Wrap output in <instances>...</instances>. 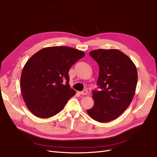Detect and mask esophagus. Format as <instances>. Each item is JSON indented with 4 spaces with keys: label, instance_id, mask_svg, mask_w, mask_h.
I'll return each instance as SVG.
<instances>
[{
    "label": "esophagus",
    "instance_id": "1",
    "mask_svg": "<svg viewBox=\"0 0 157 157\" xmlns=\"http://www.w3.org/2000/svg\"><path fill=\"white\" fill-rule=\"evenodd\" d=\"M81 95H86L87 94H88V91H87V90H84L83 91H82V92H79Z\"/></svg>",
    "mask_w": 157,
    "mask_h": 157
}]
</instances>
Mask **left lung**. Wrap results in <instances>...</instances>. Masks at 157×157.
<instances>
[{
  "label": "left lung",
  "mask_w": 157,
  "mask_h": 157,
  "mask_svg": "<svg viewBox=\"0 0 157 157\" xmlns=\"http://www.w3.org/2000/svg\"><path fill=\"white\" fill-rule=\"evenodd\" d=\"M89 54L99 67L97 85L101 90L92 92L94 105L86 112L98 122L113 121L125 111L134 97L137 68L130 58L117 49H97Z\"/></svg>",
  "instance_id": "obj_1"
}]
</instances>
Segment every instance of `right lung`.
I'll return each instance as SVG.
<instances>
[{
	"instance_id": "right-lung-1",
	"label": "right lung",
	"mask_w": 157,
	"mask_h": 157,
	"mask_svg": "<svg viewBox=\"0 0 157 157\" xmlns=\"http://www.w3.org/2000/svg\"><path fill=\"white\" fill-rule=\"evenodd\" d=\"M85 53L66 46L45 47L25 64L20 88L30 112L40 118H49L62 110L76 94L71 88L69 71ZM63 82L66 83L64 85Z\"/></svg>"
}]
</instances>
